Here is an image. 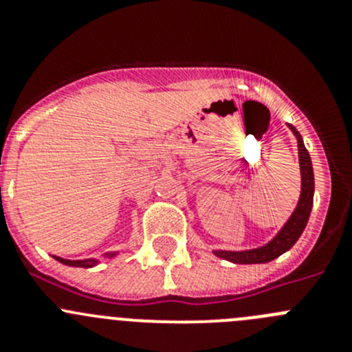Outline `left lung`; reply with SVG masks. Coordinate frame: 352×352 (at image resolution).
Masks as SVG:
<instances>
[{"instance_id":"obj_1","label":"left lung","mask_w":352,"mask_h":352,"mask_svg":"<svg viewBox=\"0 0 352 352\" xmlns=\"http://www.w3.org/2000/svg\"><path fill=\"white\" fill-rule=\"evenodd\" d=\"M292 133L298 139V155H300V169H301V195L298 201L296 210L292 211L291 219L285 222L282 227L280 232L275 238L266 243L264 247L252 248V250L243 252H229V250H214V256L222 257L226 261H231L236 264H261V263H270V261L276 259L282 256L284 252H287L292 245L296 243L298 238L303 232L305 226L309 222L310 211H312L314 204V169L312 162H310V155L305 148L301 135L298 130L292 125H289Z\"/></svg>"}]
</instances>
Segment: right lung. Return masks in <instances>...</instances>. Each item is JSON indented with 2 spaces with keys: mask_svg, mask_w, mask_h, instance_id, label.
Here are the masks:
<instances>
[{
  "mask_svg": "<svg viewBox=\"0 0 352 352\" xmlns=\"http://www.w3.org/2000/svg\"><path fill=\"white\" fill-rule=\"evenodd\" d=\"M113 256H116V252H114V254H105V257H113ZM54 259L60 261V263H63V264H67V266H77V268H91V266H95V264L98 263V261H95V259L68 261V259H63V257H56V256H54Z\"/></svg>",
  "mask_w": 352,
  "mask_h": 352,
  "instance_id": "obj_1",
  "label": "right lung"
}]
</instances>
